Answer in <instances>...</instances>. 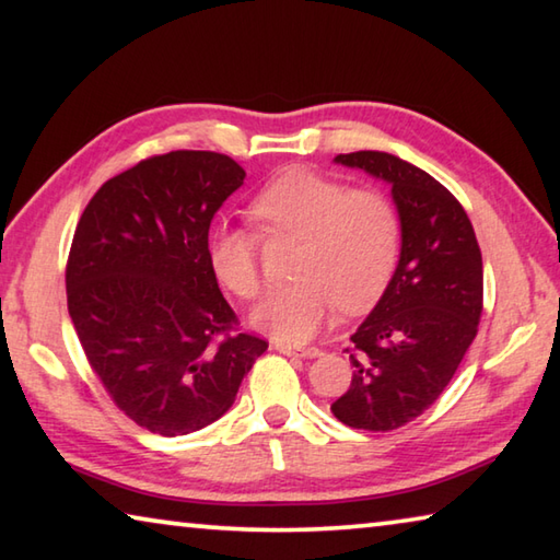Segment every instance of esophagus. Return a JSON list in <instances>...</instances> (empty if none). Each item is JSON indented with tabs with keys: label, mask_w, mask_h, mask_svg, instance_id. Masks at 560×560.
Here are the masks:
<instances>
[{
	"label": "esophagus",
	"mask_w": 560,
	"mask_h": 560,
	"mask_svg": "<svg viewBox=\"0 0 560 560\" xmlns=\"http://www.w3.org/2000/svg\"><path fill=\"white\" fill-rule=\"evenodd\" d=\"M283 355H296V358H318L320 350L318 348H296V346H289V343H277L273 346Z\"/></svg>",
	"instance_id": "1"
}]
</instances>
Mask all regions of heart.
Segmentation results:
<instances>
[{"mask_svg":"<svg viewBox=\"0 0 560 560\" xmlns=\"http://www.w3.org/2000/svg\"><path fill=\"white\" fill-rule=\"evenodd\" d=\"M252 212L269 234L301 240L287 287L271 289L252 324L289 343L308 340L336 306L358 314L381 299L400 252V220L375 189H348L311 170H287L259 189ZM214 277L242 299L257 296L261 273L257 236L214 224L207 236Z\"/></svg>","mask_w":560,"mask_h":560,"instance_id":"heart-1","label":"heart"}]
</instances>
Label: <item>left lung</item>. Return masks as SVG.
<instances>
[{
    "instance_id": "8db88e82",
    "label": "left lung",
    "mask_w": 560,
    "mask_h": 560,
    "mask_svg": "<svg viewBox=\"0 0 560 560\" xmlns=\"http://www.w3.org/2000/svg\"><path fill=\"white\" fill-rule=\"evenodd\" d=\"M334 163L390 185L400 259L381 301L350 336L353 381L330 412L353 430L390 432L438 400L477 336L481 252L464 207L424 170L381 150Z\"/></svg>"
}]
</instances>
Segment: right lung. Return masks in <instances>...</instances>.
<instances>
[{
    "instance_id": "right-lung-1",
    "label": "right lung",
    "mask_w": 560,
    "mask_h": 560,
    "mask_svg": "<svg viewBox=\"0 0 560 560\" xmlns=\"http://www.w3.org/2000/svg\"><path fill=\"white\" fill-rule=\"evenodd\" d=\"M244 177L226 155L175 150L108 179L75 226L66 296L83 353L113 402L163 438L220 420L269 348L230 334L236 316L207 257Z\"/></svg>"
}]
</instances>
